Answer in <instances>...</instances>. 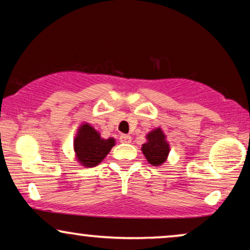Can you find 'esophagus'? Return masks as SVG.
<instances>
[{"mask_svg": "<svg viewBox=\"0 0 250 250\" xmlns=\"http://www.w3.org/2000/svg\"><path fill=\"white\" fill-rule=\"evenodd\" d=\"M119 139H121V142H123V143H129L132 141L131 135H128V134H122Z\"/></svg>", "mask_w": 250, "mask_h": 250, "instance_id": "1", "label": "esophagus"}]
</instances>
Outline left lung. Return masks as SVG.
<instances>
[{
	"mask_svg": "<svg viewBox=\"0 0 250 250\" xmlns=\"http://www.w3.org/2000/svg\"><path fill=\"white\" fill-rule=\"evenodd\" d=\"M146 142L141 146L146 159L152 166H162L168 158L170 146L162 127H156L146 135Z\"/></svg>",
	"mask_w": 250,
	"mask_h": 250,
	"instance_id": "1",
	"label": "left lung"
}]
</instances>
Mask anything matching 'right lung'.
Instances as JSON below:
<instances>
[{
    "mask_svg": "<svg viewBox=\"0 0 250 250\" xmlns=\"http://www.w3.org/2000/svg\"><path fill=\"white\" fill-rule=\"evenodd\" d=\"M116 145L114 138L104 139L88 123H82L74 139L75 158L81 166L94 167L100 164Z\"/></svg>",
    "mask_w": 250,
    "mask_h": 250,
    "instance_id": "add662e5",
    "label": "right lung"
}]
</instances>
